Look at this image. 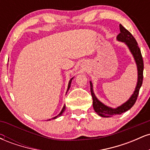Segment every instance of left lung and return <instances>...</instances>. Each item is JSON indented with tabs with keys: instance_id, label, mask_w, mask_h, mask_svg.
Segmentation results:
<instances>
[{
	"instance_id": "1",
	"label": "left lung",
	"mask_w": 150,
	"mask_h": 150,
	"mask_svg": "<svg viewBox=\"0 0 150 150\" xmlns=\"http://www.w3.org/2000/svg\"><path fill=\"white\" fill-rule=\"evenodd\" d=\"M119 27L120 32L117 36V40L124 42L128 46V49H130V52L133 56L137 68V82L135 91H134L133 94H132L130 99L124 104H122L121 106L116 108H113L108 107L103 103H101L100 101L98 100V99L94 94V91H93V85L92 82L90 81V91L93 99V108H94L95 112L101 117H112L113 116H116V115L122 114V113H125V111L130 109L137 100L140 89L142 84V80H143L144 63L140 48H139L137 43L133 36L132 35V34L127 30L124 27H123L122 25H120Z\"/></svg>"
}]
</instances>
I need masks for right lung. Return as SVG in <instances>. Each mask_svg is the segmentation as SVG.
Here are the masks:
<instances>
[{
  "mask_svg": "<svg viewBox=\"0 0 150 150\" xmlns=\"http://www.w3.org/2000/svg\"><path fill=\"white\" fill-rule=\"evenodd\" d=\"M73 78L70 79V81H69V83H68V90H67V92H68V89H70V85H71V82H72V80H73ZM65 105H64V106H63V108H62V110H61V113H60L59 114H58L57 116H56V117H54V118H53V119H55V118H57L58 116H61V115H62V113H63L64 112V111H65Z\"/></svg>",
  "mask_w": 150,
  "mask_h": 150,
  "instance_id": "add662e5",
  "label": "right lung"
}]
</instances>
